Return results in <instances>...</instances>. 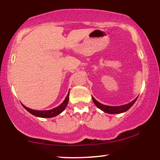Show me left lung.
Segmentation results:
<instances>
[{
    "label": "left lung",
    "mask_w": 160,
    "mask_h": 160,
    "mask_svg": "<svg viewBox=\"0 0 160 160\" xmlns=\"http://www.w3.org/2000/svg\"><path fill=\"white\" fill-rule=\"evenodd\" d=\"M138 97L136 98L135 99H134L133 101H132L130 103L127 104V105H123L121 106H108V105H102V104L99 103V102H97V100L92 97L93 102H94L95 105L97 106V108H99L100 110H102V111L110 114H117V113H121V112H126L127 110H128L129 108L134 105V103H135Z\"/></svg>",
    "instance_id": "8db88e82"
}]
</instances>
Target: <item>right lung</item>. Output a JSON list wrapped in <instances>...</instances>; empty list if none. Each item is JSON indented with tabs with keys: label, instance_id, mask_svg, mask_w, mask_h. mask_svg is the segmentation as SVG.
I'll return each mask as SVG.
<instances>
[{
	"label": "right lung",
	"instance_id": "right-lung-1",
	"mask_svg": "<svg viewBox=\"0 0 160 160\" xmlns=\"http://www.w3.org/2000/svg\"><path fill=\"white\" fill-rule=\"evenodd\" d=\"M69 92L68 93L67 97L64 99V101L63 102V103H61L60 105L58 106V107L53 108L52 110H32L30 109V108L25 107V105L23 106V108H25V110H28L30 113H31L33 116H37V117H41V118H52V117H55L58 116V114H60L61 112H62L63 110H65L66 107H67L68 102H69Z\"/></svg>",
	"mask_w": 160,
	"mask_h": 160
}]
</instances>
